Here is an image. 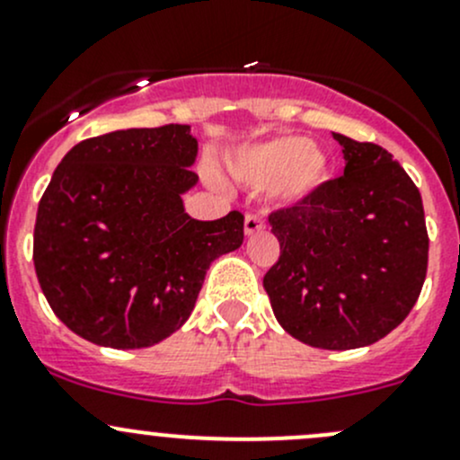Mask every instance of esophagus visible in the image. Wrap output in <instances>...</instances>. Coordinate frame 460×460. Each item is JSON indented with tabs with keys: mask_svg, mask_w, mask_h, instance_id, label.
<instances>
[{
	"mask_svg": "<svg viewBox=\"0 0 460 460\" xmlns=\"http://www.w3.org/2000/svg\"><path fill=\"white\" fill-rule=\"evenodd\" d=\"M262 229H264L262 216H260V213H247V217H244V234L253 235Z\"/></svg>",
	"mask_w": 460,
	"mask_h": 460,
	"instance_id": "34e87169",
	"label": "esophagus"
}]
</instances>
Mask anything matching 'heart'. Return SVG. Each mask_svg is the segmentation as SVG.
Instances as JSON below:
<instances>
[{"label":"heart","instance_id":"1","mask_svg":"<svg viewBox=\"0 0 460 460\" xmlns=\"http://www.w3.org/2000/svg\"><path fill=\"white\" fill-rule=\"evenodd\" d=\"M229 173L252 189H269L282 202H296L327 178V157L300 136H276L235 153Z\"/></svg>","mask_w":460,"mask_h":460}]
</instances>
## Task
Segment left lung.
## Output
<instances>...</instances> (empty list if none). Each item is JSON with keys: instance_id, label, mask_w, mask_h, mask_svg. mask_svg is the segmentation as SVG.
<instances>
[{"instance_id": "8db88e82", "label": "left lung", "mask_w": 460, "mask_h": 460, "mask_svg": "<svg viewBox=\"0 0 460 460\" xmlns=\"http://www.w3.org/2000/svg\"><path fill=\"white\" fill-rule=\"evenodd\" d=\"M345 173L269 216L280 258L264 273L278 323L320 349H356L396 329L428 276L420 191L389 151L333 133Z\"/></svg>"}]
</instances>
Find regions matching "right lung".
<instances>
[{"label":"right lung","mask_w":460,"mask_h":460,"mask_svg":"<svg viewBox=\"0 0 460 460\" xmlns=\"http://www.w3.org/2000/svg\"><path fill=\"white\" fill-rule=\"evenodd\" d=\"M198 140L187 124L88 137L37 207L32 262L55 316L86 341L140 349L182 327L208 264L238 249L244 216L193 220L182 193Z\"/></svg>","instance_id":"1"}]
</instances>
